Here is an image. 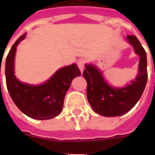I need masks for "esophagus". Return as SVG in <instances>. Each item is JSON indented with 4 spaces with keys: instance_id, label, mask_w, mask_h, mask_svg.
<instances>
[{
    "instance_id": "obj_1",
    "label": "esophagus",
    "mask_w": 155,
    "mask_h": 155,
    "mask_svg": "<svg viewBox=\"0 0 155 155\" xmlns=\"http://www.w3.org/2000/svg\"><path fill=\"white\" fill-rule=\"evenodd\" d=\"M84 65H85V60L84 59H80L77 61V66L78 68H80L81 73H83L84 70Z\"/></svg>"
}]
</instances>
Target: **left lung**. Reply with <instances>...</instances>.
<instances>
[{
    "mask_svg": "<svg viewBox=\"0 0 155 155\" xmlns=\"http://www.w3.org/2000/svg\"><path fill=\"white\" fill-rule=\"evenodd\" d=\"M140 57L138 75L125 87L115 88L108 84L101 72L92 65H85L83 75L87 81V97L90 105L97 113L104 117H119L131 109L142 97L147 85V53L134 35H127Z\"/></svg>",
    "mask_w": 155,
    "mask_h": 155,
    "instance_id": "1",
    "label": "left lung"
}]
</instances>
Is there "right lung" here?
Returning a JSON list of instances; mask_svg holds the SVG:
<instances>
[{"label": "right lung", "mask_w": 155, "mask_h": 155, "mask_svg": "<svg viewBox=\"0 0 155 155\" xmlns=\"http://www.w3.org/2000/svg\"><path fill=\"white\" fill-rule=\"evenodd\" d=\"M25 34L21 36L8 52L5 61L7 88L17 107L25 115L38 120L55 117L61 113L66 93L80 71L75 63L59 69L47 82L33 86L21 83L14 75V55L16 48Z\"/></svg>", "instance_id": "add662e5"}]
</instances>
